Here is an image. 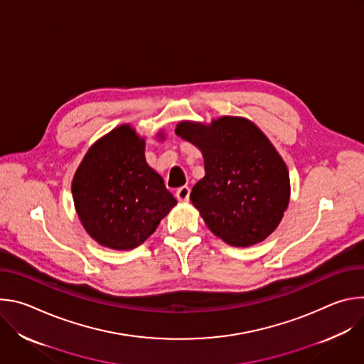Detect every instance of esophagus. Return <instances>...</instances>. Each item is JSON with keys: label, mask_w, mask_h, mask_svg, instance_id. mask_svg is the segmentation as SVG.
I'll list each match as a JSON object with an SVG mask.
<instances>
[{"label": "esophagus", "mask_w": 364, "mask_h": 364, "mask_svg": "<svg viewBox=\"0 0 364 364\" xmlns=\"http://www.w3.org/2000/svg\"><path fill=\"white\" fill-rule=\"evenodd\" d=\"M176 197H177L180 201H188V198H190V187L184 186V187L177 188Z\"/></svg>", "instance_id": "34e87169"}]
</instances>
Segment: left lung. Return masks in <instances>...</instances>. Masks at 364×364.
<instances>
[{"label":"left lung","instance_id":"1","mask_svg":"<svg viewBox=\"0 0 364 364\" xmlns=\"http://www.w3.org/2000/svg\"><path fill=\"white\" fill-rule=\"evenodd\" d=\"M176 134L203 154L205 176L190 198L207 228L239 247L267 239L288 207L289 174L265 134L236 117L180 122Z\"/></svg>","mask_w":364,"mask_h":364}]
</instances>
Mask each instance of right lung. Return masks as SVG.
Returning <instances> with one entry per match:
<instances>
[{
  "mask_svg": "<svg viewBox=\"0 0 364 364\" xmlns=\"http://www.w3.org/2000/svg\"><path fill=\"white\" fill-rule=\"evenodd\" d=\"M145 141L129 125L99 139L85 155L72 193L86 232L102 246H139L177 204L145 161Z\"/></svg>",
  "mask_w": 364,
  "mask_h": 364,
  "instance_id": "obj_1",
  "label": "right lung"
}]
</instances>
